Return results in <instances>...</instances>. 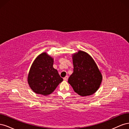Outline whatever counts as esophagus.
I'll use <instances>...</instances> for the list:
<instances>
[{"label":"esophagus","instance_id":"esophagus-1","mask_svg":"<svg viewBox=\"0 0 129 129\" xmlns=\"http://www.w3.org/2000/svg\"><path fill=\"white\" fill-rule=\"evenodd\" d=\"M68 79V76H65V77L63 78V80H64V81H67Z\"/></svg>","mask_w":129,"mask_h":129}]
</instances>
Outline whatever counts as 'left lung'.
<instances>
[{
  "label": "left lung",
  "mask_w": 129,
  "mask_h": 129,
  "mask_svg": "<svg viewBox=\"0 0 129 129\" xmlns=\"http://www.w3.org/2000/svg\"><path fill=\"white\" fill-rule=\"evenodd\" d=\"M73 73L68 79L74 91L81 96L94 93L102 80L101 73L93 58L83 51L73 56Z\"/></svg>",
  "instance_id": "left-lung-1"
}]
</instances>
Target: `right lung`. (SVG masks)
I'll list each match as a JSON object with an SVG mask.
<instances>
[{"instance_id": "add662e5", "label": "right lung", "mask_w": 129, "mask_h": 129, "mask_svg": "<svg viewBox=\"0 0 129 129\" xmlns=\"http://www.w3.org/2000/svg\"><path fill=\"white\" fill-rule=\"evenodd\" d=\"M53 65V58L46 53L41 54L34 60L28 76V83L34 92L49 95L63 81Z\"/></svg>"}]
</instances>
